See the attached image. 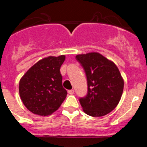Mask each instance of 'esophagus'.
Masks as SVG:
<instances>
[{
	"mask_svg": "<svg viewBox=\"0 0 147 147\" xmlns=\"http://www.w3.org/2000/svg\"><path fill=\"white\" fill-rule=\"evenodd\" d=\"M74 92H75V90H68V93H69V94H74Z\"/></svg>",
	"mask_w": 147,
	"mask_h": 147,
	"instance_id": "34e87169",
	"label": "esophagus"
}]
</instances>
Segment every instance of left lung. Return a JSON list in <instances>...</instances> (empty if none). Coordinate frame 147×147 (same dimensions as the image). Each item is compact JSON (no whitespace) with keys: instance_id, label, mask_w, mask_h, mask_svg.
<instances>
[{"instance_id":"left-lung-1","label":"left lung","mask_w":147,"mask_h":147,"mask_svg":"<svg viewBox=\"0 0 147 147\" xmlns=\"http://www.w3.org/2000/svg\"><path fill=\"white\" fill-rule=\"evenodd\" d=\"M84 68L87 80V94L80 98L83 111L92 117H102L112 112L120 101L124 80L112 61L98 53L76 55Z\"/></svg>"}]
</instances>
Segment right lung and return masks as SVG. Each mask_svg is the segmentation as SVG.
<instances>
[{"label":"right lung","instance_id":"right-lung-1","mask_svg":"<svg viewBox=\"0 0 147 147\" xmlns=\"http://www.w3.org/2000/svg\"><path fill=\"white\" fill-rule=\"evenodd\" d=\"M65 60V55L45 57L32 65L20 79V99L33 114L51 115L66 98L67 92L63 87L60 71Z\"/></svg>","mask_w":147,"mask_h":147}]
</instances>
